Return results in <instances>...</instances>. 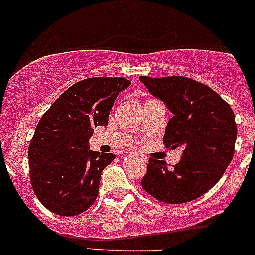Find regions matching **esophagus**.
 <instances>
[{"label": "esophagus", "instance_id": "esophagus-1", "mask_svg": "<svg viewBox=\"0 0 255 255\" xmlns=\"http://www.w3.org/2000/svg\"><path fill=\"white\" fill-rule=\"evenodd\" d=\"M140 160H142L143 163H146V159H145V158H143V156H140Z\"/></svg>", "mask_w": 255, "mask_h": 255}]
</instances>
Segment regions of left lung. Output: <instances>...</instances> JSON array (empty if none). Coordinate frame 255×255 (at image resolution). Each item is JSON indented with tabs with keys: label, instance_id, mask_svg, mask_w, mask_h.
Returning <instances> with one entry per match:
<instances>
[{
	"label": "left lung",
	"instance_id": "left-lung-1",
	"mask_svg": "<svg viewBox=\"0 0 255 255\" xmlns=\"http://www.w3.org/2000/svg\"><path fill=\"white\" fill-rule=\"evenodd\" d=\"M140 81L173 113L165 129L166 148H182L179 163L150 158L142 187L165 204H185L202 196L223 175L235 155L237 125L230 105L207 85L185 76Z\"/></svg>",
	"mask_w": 255,
	"mask_h": 255
}]
</instances>
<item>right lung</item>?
I'll use <instances>...</instances> for the list:
<instances>
[{
	"label": "right lung",
	"instance_id": "1",
	"mask_svg": "<svg viewBox=\"0 0 255 255\" xmlns=\"http://www.w3.org/2000/svg\"><path fill=\"white\" fill-rule=\"evenodd\" d=\"M129 85L123 78L81 80L38 122L28 148L30 184L55 215H80L96 200L102 170L115 154L89 150V138L92 128L107 126L116 97Z\"/></svg>",
	"mask_w": 255,
	"mask_h": 255
}]
</instances>
